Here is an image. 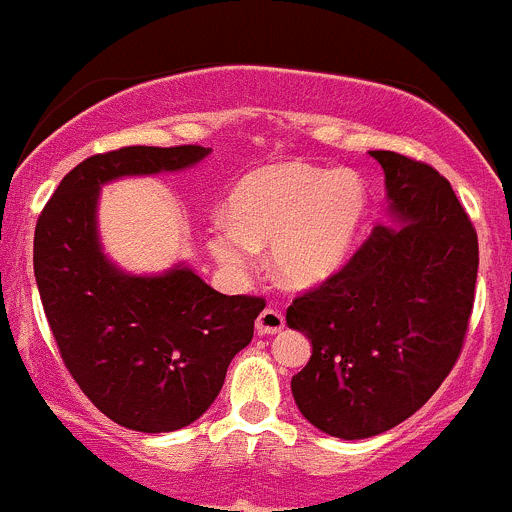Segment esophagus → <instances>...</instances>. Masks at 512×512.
<instances>
[{
  "label": "esophagus",
  "instance_id": "34e87169",
  "mask_svg": "<svg viewBox=\"0 0 512 512\" xmlns=\"http://www.w3.org/2000/svg\"><path fill=\"white\" fill-rule=\"evenodd\" d=\"M283 326H286V318H283V313L276 311V308L266 306L261 313H258L256 318L258 336H271V333L283 331Z\"/></svg>",
  "mask_w": 512,
  "mask_h": 512
}]
</instances>
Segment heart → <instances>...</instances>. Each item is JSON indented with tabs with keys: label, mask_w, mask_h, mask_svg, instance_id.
<instances>
[{
	"label": "heart",
	"mask_w": 512,
	"mask_h": 512,
	"mask_svg": "<svg viewBox=\"0 0 512 512\" xmlns=\"http://www.w3.org/2000/svg\"><path fill=\"white\" fill-rule=\"evenodd\" d=\"M368 216V186L351 169L276 164L246 176L229 199V221L211 229V254L249 266L271 244V268L286 286L326 281L351 256Z\"/></svg>",
	"instance_id": "1"
}]
</instances>
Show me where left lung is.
<instances>
[{
    "instance_id": "obj_1",
    "label": "left lung",
    "mask_w": 512,
    "mask_h": 512,
    "mask_svg": "<svg viewBox=\"0 0 512 512\" xmlns=\"http://www.w3.org/2000/svg\"><path fill=\"white\" fill-rule=\"evenodd\" d=\"M371 156L401 226H376L286 311L313 346L291 381L298 411L346 440L391 430L438 391L463 351L478 278V234L448 179L396 151Z\"/></svg>"
}]
</instances>
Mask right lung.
I'll list each match as a JSON object with an SVG mask.
<instances>
[{"label": "right lung", "instance_id": "add662e5", "mask_svg": "<svg viewBox=\"0 0 512 512\" xmlns=\"http://www.w3.org/2000/svg\"><path fill=\"white\" fill-rule=\"evenodd\" d=\"M204 146H124L74 166L34 231V276L62 361L84 396L119 426L169 433L219 396L231 358L254 338L261 296H224L191 268L129 276L96 239L99 186L179 171Z\"/></svg>", "mask_w": 512, "mask_h": 512}]
</instances>
